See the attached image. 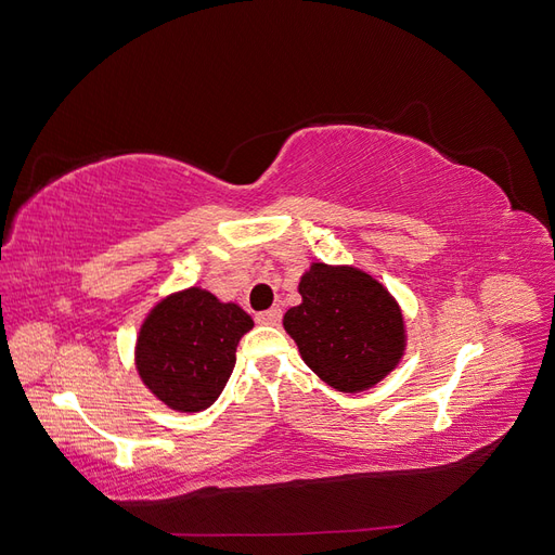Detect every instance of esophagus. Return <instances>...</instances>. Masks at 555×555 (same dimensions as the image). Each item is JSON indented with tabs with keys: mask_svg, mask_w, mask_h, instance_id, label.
Listing matches in <instances>:
<instances>
[{
	"mask_svg": "<svg viewBox=\"0 0 555 555\" xmlns=\"http://www.w3.org/2000/svg\"><path fill=\"white\" fill-rule=\"evenodd\" d=\"M280 319H282V310L280 308H271V310L257 314V322L259 324H268V326L280 324Z\"/></svg>",
	"mask_w": 555,
	"mask_h": 555,
	"instance_id": "1",
	"label": "esophagus"
}]
</instances>
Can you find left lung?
<instances>
[{
    "instance_id": "1",
    "label": "left lung",
    "mask_w": 555,
    "mask_h": 555,
    "mask_svg": "<svg viewBox=\"0 0 555 555\" xmlns=\"http://www.w3.org/2000/svg\"><path fill=\"white\" fill-rule=\"evenodd\" d=\"M304 304L282 324L310 371L343 393L371 389L405 351V324L393 296L351 266L312 263L300 278Z\"/></svg>"
}]
</instances>
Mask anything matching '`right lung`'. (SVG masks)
<instances>
[{"label":"right lung","mask_w":555,"mask_h":555,"mask_svg":"<svg viewBox=\"0 0 555 555\" xmlns=\"http://www.w3.org/2000/svg\"><path fill=\"white\" fill-rule=\"evenodd\" d=\"M255 326L236 304L206 289H184L150 310L137 343V371L164 405L208 410L220 398L243 335Z\"/></svg>","instance_id":"1"}]
</instances>
